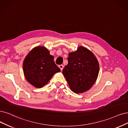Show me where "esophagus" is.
Masks as SVG:
<instances>
[{
    "mask_svg": "<svg viewBox=\"0 0 128 128\" xmlns=\"http://www.w3.org/2000/svg\"><path fill=\"white\" fill-rule=\"evenodd\" d=\"M59 68H60L61 70H62L63 69V68H64V66L63 65H59Z\"/></svg>",
    "mask_w": 128,
    "mask_h": 128,
    "instance_id": "obj_1",
    "label": "esophagus"
}]
</instances>
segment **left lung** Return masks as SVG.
I'll return each instance as SVG.
<instances>
[{"label":"left lung","mask_w":128,"mask_h":128,"mask_svg":"<svg viewBox=\"0 0 128 128\" xmlns=\"http://www.w3.org/2000/svg\"><path fill=\"white\" fill-rule=\"evenodd\" d=\"M68 64L63 70L71 90L83 93L90 88L98 76L99 64L91 51L83 46L68 54Z\"/></svg>","instance_id":"left-lung-1"}]
</instances>
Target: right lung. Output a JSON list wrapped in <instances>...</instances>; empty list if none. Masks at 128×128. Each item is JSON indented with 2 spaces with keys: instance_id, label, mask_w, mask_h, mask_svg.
<instances>
[{
  "instance_id": "right-lung-1",
  "label": "right lung",
  "mask_w": 128,
  "mask_h": 128,
  "mask_svg": "<svg viewBox=\"0 0 128 128\" xmlns=\"http://www.w3.org/2000/svg\"><path fill=\"white\" fill-rule=\"evenodd\" d=\"M26 79L33 86L40 88L52 78L53 75L60 71L54 62V57L45 47L38 46L28 54L23 63Z\"/></svg>"
}]
</instances>
